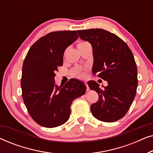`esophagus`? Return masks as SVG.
Returning <instances> with one entry per match:
<instances>
[{
    "label": "esophagus",
    "instance_id": "esophagus-1",
    "mask_svg": "<svg viewBox=\"0 0 153 153\" xmlns=\"http://www.w3.org/2000/svg\"><path fill=\"white\" fill-rule=\"evenodd\" d=\"M85 85H86V87H87V91H89V87H88V84H87V83H85Z\"/></svg>",
    "mask_w": 153,
    "mask_h": 153
}]
</instances>
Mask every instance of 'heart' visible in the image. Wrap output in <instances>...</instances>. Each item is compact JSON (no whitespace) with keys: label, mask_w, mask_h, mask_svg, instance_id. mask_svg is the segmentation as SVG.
I'll return each instance as SVG.
<instances>
[{"label":"heart","mask_w":153,"mask_h":153,"mask_svg":"<svg viewBox=\"0 0 153 153\" xmlns=\"http://www.w3.org/2000/svg\"><path fill=\"white\" fill-rule=\"evenodd\" d=\"M88 43H87V42H80V43L78 44V46H77V47L79 48V47H83V46L86 45H88ZM74 72L76 74L77 76L81 77V78H83V77L85 76V74L83 72H81V69L77 68V69H76V70H75Z\"/></svg>","instance_id":"b5f03b06"}]
</instances>
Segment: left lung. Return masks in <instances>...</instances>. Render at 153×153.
Listing matches in <instances>:
<instances>
[{
  "mask_svg": "<svg viewBox=\"0 0 153 153\" xmlns=\"http://www.w3.org/2000/svg\"><path fill=\"white\" fill-rule=\"evenodd\" d=\"M81 39L91 43L93 49V74L108 83L100 88L89 81L91 90L98 93L99 100L91 106L93 116L103 122L122 118L132 104L138 85L137 68L130 49L116 35L103 29L77 31Z\"/></svg>",
  "mask_w": 153,
  "mask_h": 153,
  "instance_id": "left-lung-1",
  "label": "left lung"
}]
</instances>
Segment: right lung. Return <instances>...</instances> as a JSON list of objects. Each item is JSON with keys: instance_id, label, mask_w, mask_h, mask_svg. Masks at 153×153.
I'll list each match as a JSON object with an SVG mask.
<instances>
[{"instance_id": "add662e5", "label": "right lung", "mask_w": 153, "mask_h": 153, "mask_svg": "<svg viewBox=\"0 0 153 153\" xmlns=\"http://www.w3.org/2000/svg\"><path fill=\"white\" fill-rule=\"evenodd\" d=\"M78 38L75 30L50 33L33 44L25 58L21 82L23 100L30 116L41 126L52 128L67 122L72 101L86 91L85 83L78 79L60 86L54 82L65 51Z\"/></svg>"}]
</instances>
